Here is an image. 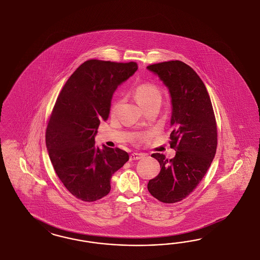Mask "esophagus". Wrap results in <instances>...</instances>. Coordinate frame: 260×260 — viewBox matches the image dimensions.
I'll list each match as a JSON object with an SVG mask.
<instances>
[{
  "instance_id": "34e87169",
  "label": "esophagus",
  "mask_w": 260,
  "mask_h": 260,
  "mask_svg": "<svg viewBox=\"0 0 260 260\" xmlns=\"http://www.w3.org/2000/svg\"><path fill=\"white\" fill-rule=\"evenodd\" d=\"M145 155L143 153H132L131 156H129V160L131 161H134V160H139L144 157Z\"/></svg>"
}]
</instances>
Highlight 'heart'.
Masks as SVG:
<instances>
[{
    "label": "heart",
    "instance_id": "b5f03b06",
    "mask_svg": "<svg viewBox=\"0 0 260 260\" xmlns=\"http://www.w3.org/2000/svg\"><path fill=\"white\" fill-rule=\"evenodd\" d=\"M134 96L143 109L150 105L159 104L161 101L160 89L151 83H142L134 87ZM118 101L112 103L110 106V113H114L118 109Z\"/></svg>",
    "mask_w": 260,
    "mask_h": 260
}]
</instances>
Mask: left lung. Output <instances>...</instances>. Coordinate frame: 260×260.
<instances>
[{
    "instance_id": "8db88e82",
    "label": "left lung",
    "mask_w": 260,
    "mask_h": 260,
    "mask_svg": "<svg viewBox=\"0 0 260 260\" xmlns=\"http://www.w3.org/2000/svg\"><path fill=\"white\" fill-rule=\"evenodd\" d=\"M169 88L172 98L170 135L175 156H151L161 171L148 183L150 194L163 203L183 200L197 188L213 162L217 146V128L213 106L203 81L189 66L169 61L147 67Z\"/></svg>"
}]
</instances>
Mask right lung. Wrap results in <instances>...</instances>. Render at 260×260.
Segmentation results:
<instances>
[{"mask_svg":"<svg viewBox=\"0 0 260 260\" xmlns=\"http://www.w3.org/2000/svg\"><path fill=\"white\" fill-rule=\"evenodd\" d=\"M137 69L134 62L88 60L58 95L47 123V151L63 186L83 201L106 197L111 176L128 160L125 150L96 147L94 137L100 121L109 118L114 91Z\"/></svg>","mask_w":260,"mask_h":260,"instance_id":"add662e5","label":"right lung"}]
</instances>
